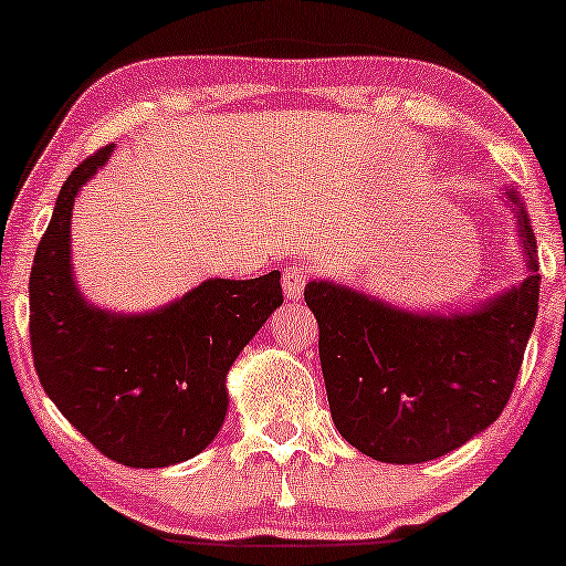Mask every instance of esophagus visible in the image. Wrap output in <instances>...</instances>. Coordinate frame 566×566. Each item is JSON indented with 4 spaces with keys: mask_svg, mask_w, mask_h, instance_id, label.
Here are the masks:
<instances>
[{
    "mask_svg": "<svg viewBox=\"0 0 566 566\" xmlns=\"http://www.w3.org/2000/svg\"><path fill=\"white\" fill-rule=\"evenodd\" d=\"M308 277H312V273H308L306 268H289L283 273V289H285V296H289L291 301H298L301 296H304V289L308 283Z\"/></svg>",
    "mask_w": 566,
    "mask_h": 566,
    "instance_id": "34e87169",
    "label": "esophagus"
}]
</instances>
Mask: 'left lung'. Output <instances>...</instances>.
Segmentation results:
<instances>
[{
	"label": "left lung",
	"mask_w": 566,
	"mask_h": 566,
	"mask_svg": "<svg viewBox=\"0 0 566 566\" xmlns=\"http://www.w3.org/2000/svg\"><path fill=\"white\" fill-rule=\"evenodd\" d=\"M528 277L459 314H420L347 285L312 281L319 360L339 436L384 463H422L461 448L505 409L538 314L528 213L507 190Z\"/></svg>",
	"instance_id": "8db88e82"
}]
</instances>
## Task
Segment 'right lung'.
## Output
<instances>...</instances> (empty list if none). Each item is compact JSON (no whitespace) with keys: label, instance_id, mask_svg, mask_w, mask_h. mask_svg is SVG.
Wrapping results in <instances>:
<instances>
[{"label":"right lung","instance_id":"1","mask_svg":"<svg viewBox=\"0 0 566 566\" xmlns=\"http://www.w3.org/2000/svg\"><path fill=\"white\" fill-rule=\"evenodd\" d=\"M113 144L66 177L30 270V347L59 412L107 459L161 469L198 455L221 430L227 374L283 304L281 273L211 277L146 314H113L72 273V208Z\"/></svg>","mask_w":566,"mask_h":566}]
</instances>
